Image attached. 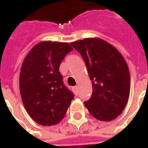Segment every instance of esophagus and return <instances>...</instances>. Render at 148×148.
Segmentation results:
<instances>
[{"label": "esophagus", "instance_id": "esophagus-1", "mask_svg": "<svg viewBox=\"0 0 148 148\" xmlns=\"http://www.w3.org/2000/svg\"><path fill=\"white\" fill-rule=\"evenodd\" d=\"M73 89H74V92L76 94H77V91H78V87L77 86H74V88H73Z\"/></svg>", "mask_w": 148, "mask_h": 148}]
</instances>
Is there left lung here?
I'll use <instances>...</instances> for the list:
<instances>
[{
    "label": "left lung",
    "mask_w": 148,
    "mask_h": 148,
    "mask_svg": "<svg viewBox=\"0 0 148 148\" xmlns=\"http://www.w3.org/2000/svg\"><path fill=\"white\" fill-rule=\"evenodd\" d=\"M79 52L92 82V94L84 102L89 113L100 121L116 119L126 106L130 75L125 60L110 44L99 38L71 43Z\"/></svg>",
    "instance_id": "obj_1"
}]
</instances>
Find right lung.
<instances>
[{"instance_id":"right-lung-1","label":"right lung","mask_w":148,"mask_h":148,"mask_svg":"<svg viewBox=\"0 0 148 148\" xmlns=\"http://www.w3.org/2000/svg\"><path fill=\"white\" fill-rule=\"evenodd\" d=\"M72 50L68 43L44 41L30 50L23 63L19 75L22 99L31 119L41 125L59 123L74 99L59 71L60 63Z\"/></svg>"}]
</instances>
